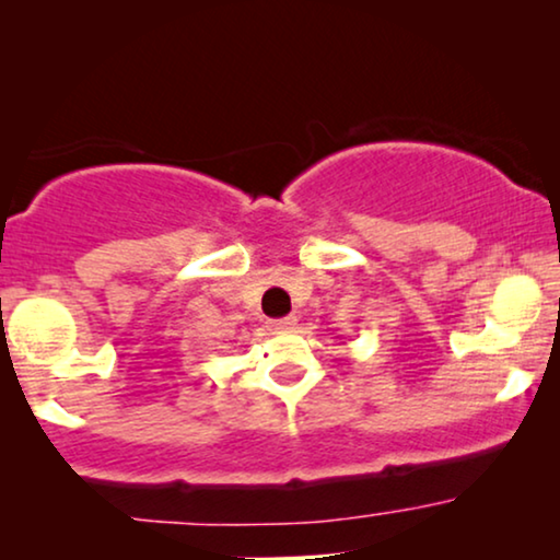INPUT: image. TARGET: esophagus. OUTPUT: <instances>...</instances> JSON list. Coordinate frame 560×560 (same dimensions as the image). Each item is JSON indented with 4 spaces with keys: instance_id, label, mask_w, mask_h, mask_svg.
Listing matches in <instances>:
<instances>
[{
    "instance_id": "1",
    "label": "esophagus",
    "mask_w": 560,
    "mask_h": 560,
    "mask_svg": "<svg viewBox=\"0 0 560 560\" xmlns=\"http://www.w3.org/2000/svg\"><path fill=\"white\" fill-rule=\"evenodd\" d=\"M295 326H298V318H295V316L270 320V331H278V334H288V331H293Z\"/></svg>"
}]
</instances>
